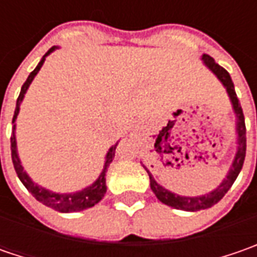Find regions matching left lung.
Here are the masks:
<instances>
[{
    "mask_svg": "<svg viewBox=\"0 0 257 257\" xmlns=\"http://www.w3.org/2000/svg\"><path fill=\"white\" fill-rule=\"evenodd\" d=\"M202 60L204 65L212 71L213 74L219 78V81L222 83L223 87L226 88L227 95L232 101L233 111L236 115V133H237V150H236V156L233 159V163L229 169V172L226 174V177L223 179V182L214 189L212 192L202 194V196H196V197H186V196H179L176 193H172L170 190L164 189L163 186H160L159 183L154 180L153 174L147 170V167L143 166L146 172L149 173L150 177V187L156 194V197L164 204L172 206L174 209L179 210H186V212H197V210H203V209H209L213 204L220 202L223 196L229 192V189L232 187L234 180L237 179L239 173L242 170L243 162H244V156H246V125H244V115H243V110L239 103V98L234 91V85H233L230 74L217 64L213 60L210 55L203 54Z\"/></svg>",
    "mask_w": 257,
    "mask_h": 257,
    "instance_id": "obj_1",
    "label": "left lung"
}]
</instances>
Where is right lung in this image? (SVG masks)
Here are the masks:
<instances>
[{"instance_id": "1", "label": "right lung", "mask_w": 257, "mask_h": 257, "mask_svg": "<svg viewBox=\"0 0 257 257\" xmlns=\"http://www.w3.org/2000/svg\"><path fill=\"white\" fill-rule=\"evenodd\" d=\"M55 48L58 47H51L47 53L44 54V57L41 58V61L38 63V65L34 68V71L31 74L28 75L27 81H25L23 87H21V93L17 98V105H15V111L14 117H13V124H14V128H13V136H11V157H13V164H14L15 173L18 176V179L21 180V183L27 187V190L31 193L34 196L35 199L38 202H41L43 204H45L47 207H51L57 212L61 213H73V212H81V210H85L88 207H93L94 204L100 202L104 197V194L107 192V186H105V173L108 170V166L113 162L114 154H115V147L117 144L110 147L108 153L105 156V162H104L103 172L100 173L98 179L90 184L88 187H85L83 190H78V192L74 193H54L51 190H47L44 187L35 184L30 176L25 173L23 164L20 162V157H18V152H17V140H15V120H17V115L20 113V105L23 103V98H24L25 93L28 90V87L31 84V81L34 80V77L37 75V73L40 71V68L43 67L45 61V57L48 54H51L54 51Z\"/></svg>"}]
</instances>
